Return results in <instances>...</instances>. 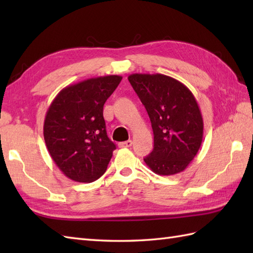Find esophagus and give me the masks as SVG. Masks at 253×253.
Masks as SVG:
<instances>
[{"instance_id": "34e87169", "label": "esophagus", "mask_w": 253, "mask_h": 253, "mask_svg": "<svg viewBox=\"0 0 253 253\" xmlns=\"http://www.w3.org/2000/svg\"><path fill=\"white\" fill-rule=\"evenodd\" d=\"M132 146V141L131 140H127V141H123L118 143V147L120 148H129Z\"/></svg>"}]
</instances>
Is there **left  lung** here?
<instances>
[{"instance_id": "obj_1", "label": "left lung", "mask_w": 253, "mask_h": 253, "mask_svg": "<svg viewBox=\"0 0 253 253\" xmlns=\"http://www.w3.org/2000/svg\"><path fill=\"white\" fill-rule=\"evenodd\" d=\"M128 80L152 125L154 148L144 162L161 176L185 170L203 138V120L195 95L184 84L162 74H131Z\"/></svg>"}]
</instances>
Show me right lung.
I'll use <instances>...</instances> for the list:
<instances>
[{"label": "right lung", "mask_w": 253, "mask_h": 253, "mask_svg": "<svg viewBox=\"0 0 253 253\" xmlns=\"http://www.w3.org/2000/svg\"><path fill=\"white\" fill-rule=\"evenodd\" d=\"M122 78L109 75L69 84L47 109L45 146L69 179L92 182L105 173L116 147L106 135L103 106Z\"/></svg>", "instance_id": "add662e5"}]
</instances>
